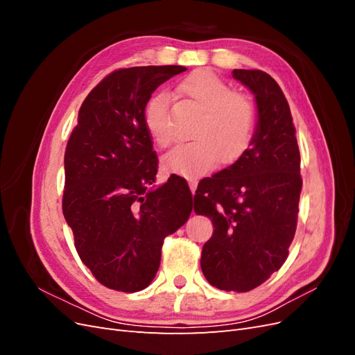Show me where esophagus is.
I'll return each mask as SVG.
<instances>
[{"mask_svg": "<svg viewBox=\"0 0 355 355\" xmlns=\"http://www.w3.org/2000/svg\"><path fill=\"white\" fill-rule=\"evenodd\" d=\"M189 189H191V194L196 196V191H197V182L196 180H189Z\"/></svg>", "mask_w": 355, "mask_h": 355, "instance_id": "1", "label": "esophagus"}]
</instances>
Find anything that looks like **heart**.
Wrapping results in <instances>:
<instances>
[{
	"label": "heart",
	"mask_w": 355,
	"mask_h": 355,
	"mask_svg": "<svg viewBox=\"0 0 355 355\" xmlns=\"http://www.w3.org/2000/svg\"><path fill=\"white\" fill-rule=\"evenodd\" d=\"M179 90L201 112L192 142L180 144L163 158L164 167L180 176L206 173L218 159L228 166L249 149L254 133V108L247 96L232 92L216 73L198 69L179 84ZM144 123L154 144L166 148L173 137L168 96L155 93L144 108Z\"/></svg>",
	"instance_id": "obj_1"
}]
</instances>
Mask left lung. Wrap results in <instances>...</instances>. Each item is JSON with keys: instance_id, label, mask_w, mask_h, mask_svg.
Wrapping results in <instances>:
<instances>
[{"instance_id": "8db88e82", "label": "left lung", "mask_w": 355, "mask_h": 355, "mask_svg": "<svg viewBox=\"0 0 355 355\" xmlns=\"http://www.w3.org/2000/svg\"><path fill=\"white\" fill-rule=\"evenodd\" d=\"M254 94L257 123L250 148L230 167L200 182L194 211L213 223L201 271L220 290L249 292L278 271L296 232L300 154L284 93L259 69H234Z\"/></svg>"}]
</instances>
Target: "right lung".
Segmentation results:
<instances>
[{"mask_svg":"<svg viewBox=\"0 0 355 355\" xmlns=\"http://www.w3.org/2000/svg\"><path fill=\"white\" fill-rule=\"evenodd\" d=\"M185 67H135L105 77L84 99L65 151L63 216L75 249L101 284L139 292L159 268L167 235L192 210L187 180L154 187L158 159L144 108Z\"/></svg>","mask_w":355,"mask_h":355,"instance_id":"1","label":"right lung"}]
</instances>
